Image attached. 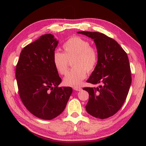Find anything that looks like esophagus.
Here are the masks:
<instances>
[{
    "label": "esophagus",
    "mask_w": 146,
    "mask_h": 146,
    "mask_svg": "<svg viewBox=\"0 0 146 146\" xmlns=\"http://www.w3.org/2000/svg\"><path fill=\"white\" fill-rule=\"evenodd\" d=\"M74 90L76 91H80L82 90V88L80 87H74Z\"/></svg>",
    "instance_id": "34e87169"
}]
</instances>
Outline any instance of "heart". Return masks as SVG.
Returning <instances> with one entry per match:
<instances>
[{
    "label": "heart",
    "mask_w": 146,
    "mask_h": 146,
    "mask_svg": "<svg viewBox=\"0 0 146 146\" xmlns=\"http://www.w3.org/2000/svg\"><path fill=\"white\" fill-rule=\"evenodd\" d=\"M64 52L56 51L53 61L57 71L65 75L68 71L69 60L72 61V69L65 76L63 83L65 85L78 87L86 76V72H92L95 69L99 60L98 52L91 46L87 39L80 36L69 38L63 44Z\"/></svg>",
    "instance_id": "obj_1"
}]
</instances>
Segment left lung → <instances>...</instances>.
<instances>
[{
    "label": "left lung",
    "mask_w": 146,
    "mask_h": 146,
    "mask_svg": "<svg viewBox=\"0 0 146 146\" xmlns=\"http://www.w3.org/2000/svg\"><path fill=\"white\" fill-rule=\"evenodd\" d=\"M78 33L94 39L99 55L98 64L87 82L100 85L96 88H83L89 93L86 110L96 118L111 117L122 107L131 85V70L127 53L115 40L102 33Z\"/></svg>",
    "instance_id": "1"
}]
</instances>
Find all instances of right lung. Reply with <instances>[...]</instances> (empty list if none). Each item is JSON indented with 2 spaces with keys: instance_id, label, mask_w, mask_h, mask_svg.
I'll use <instances>...</instances> for the list:
<instances>
[{
  "instance_id": "obj_1",
  "label": "right lung",
  "mask_w": 146,
  "mask_h": 146,
  "mask_svg": "<svg viewBox=\"0 0 146 146\" xmlns=\"http://www.w3.org/2000/svg\"><path fill=\"white\" fill-rule=\"evenodd\" d=\"M58 41L46 34L22 50L16 64V78L20 98L34 116L51 120L62 113L72 92L61 82L53 56Z\"/></svg>"
}]
</instances>
